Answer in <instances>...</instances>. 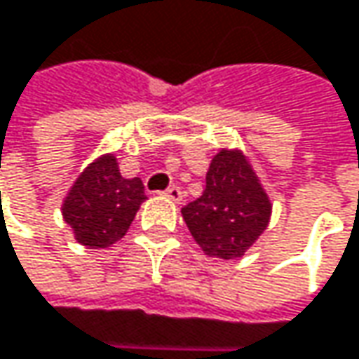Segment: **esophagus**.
<instances>
[{
  "label": "esophagus",
  "instance_id": "esophagus-1",
  "mask_svg": "<svg viewBox=\"0 0 359 359\" xmlns=\"http://www.w3.org/2000/svg\"><path fill=\"white\" fill-rule=\"evenodd\" d=\"M164 197H166V199H170L172 203H180L184 195H182V191H180L179 187H175V184H172V187H168V189L164 191Z\"/></svg>",
  "mask_w": 359,
  "mask_h": 359
}]
</instances>
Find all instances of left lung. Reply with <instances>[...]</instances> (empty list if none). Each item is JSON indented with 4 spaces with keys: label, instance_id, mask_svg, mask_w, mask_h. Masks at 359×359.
Masks as SVG:
<instances>
[{
    "label": "left lung",
    "instance_id": "obj_1",
    "mask_svg": "<svg viewBox=\"0 0 359 359\" xmlns=\"http://www.w3.org/2000/svg\"><path fill=\"white\" fill-rule=\"evenodd\" d=\"M271 199L243 149L222 147L205 175V191L184 205L182 219L208 257L241 259L271 219Z\"/></svg>",
    "mask_w": 359,
    "mask_h": 359
}]
</instances>
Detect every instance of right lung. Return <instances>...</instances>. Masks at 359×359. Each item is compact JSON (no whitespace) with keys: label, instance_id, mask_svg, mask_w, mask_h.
Instances as JSON below:
<instances>
[{"label":"right lung","instance_id":"obj_1","mask_svg":"<svg viewBox=\"0 0 359 359\" xmlns=\"http://www.w3.org/2000/svg\"><path fill=\"white\" fill-rule=\"evenodd\" d=\"M146 199L142 179L121 177L114 154H102L72 184L61 213L80 245L109 248L127 234Z\"/></svg>","mask_w":359,"mask_h":359}]
</instances>
